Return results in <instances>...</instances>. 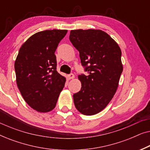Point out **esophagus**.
<instances>
[{"instance_id": "34e87169", "label": "esophagus", "mask_w": 150, "mask_h": 150, "mask_svg": "<svg viewBox=\"0 0 150 150\" xmlns=\"http://www.w3.org/2000/svg\"><path fill=\"white\" fill-rule=\"evenodd\" d=\"M67 76H68L69 79H73L74 78V74H72V73H71V74H68Z\"/></svg>"}]
</instances>
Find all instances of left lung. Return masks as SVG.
Instances as JSON below:
<instances>
[{"instance_id": "8db88e82", "label": "left lung", "mask_w": 150, "mask_h": 150, "mask_svg": "<svg viewBox=\"0 0 150 150\" xmlns=\"http://www.w3.org/2000/svg\"><path fill=\"white\" fill-rule=\"evenodd\" d=\"M69 40L89 74L79 76L82 87L73 95L74 105L82 114L93 115L103 110L115 93L123 71L122 51L101 30H71Z\"/></svg>"}]
</instances>
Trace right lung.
<instances>
[{
  "label": "right lung",
  "mask_w": 150,
  "mask_h": 150,
  "mask_svg": "<svg viewBox=\"0 0 150 150\" xmlns=\"http://www.w3.org/2000/svg\"><path fill=\"white\" fill-rule=\"evenodd\" d=\"M67 30H46L34 34L20 48L15 61L18 87L30 107L41 112L56 106L65 78L57 71L54 52Z\"/></svg>",
  "instance_id": "1"
}]
</instances>
